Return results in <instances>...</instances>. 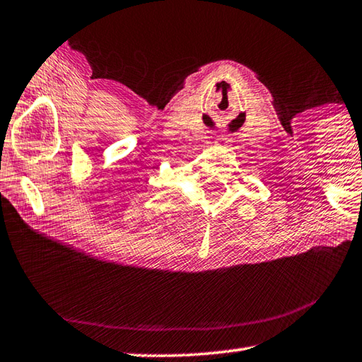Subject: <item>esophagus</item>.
<instances>
[{"instance_id":"34e87169","label":"esophagus","mask_w":362,"mask_h":362,"mask_svg":"<svg viewBox=\"0 0 362 362\" xmlns=\"http://www.w3.org/2000/svg\"><path fill=\"white\" fill-rule=\"evenodd\" d=\"M216 143H217V145H223V146H227L228 145V143H230V140H227V139H216Z\"/></svg>"}]
</instances>
